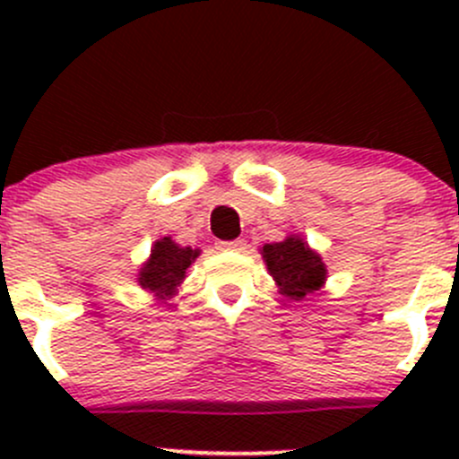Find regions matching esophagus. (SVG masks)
Returning <instances> with one entry per match:
<instances>
[{"instance_id": "1", "label": "esophagus", "mask_w": 459, "mask_h": 459, "mask_svg": "<svg viewBox=\"0 0 459 459\" xmlns=\"http://www.w3.org/2000/svg\"><path fill=\"white\" fill-rule=\"evenodd\" d=\"M220 248H224V251H247V239H230V242H220Z\"/></svg>"}]
</instances>
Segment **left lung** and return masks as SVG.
<instances>
[{
	"label": "left lung",
	"mask_w": 459,
	"mask_h": 459,
	"mask_svg": "<svg viewBox=\"0 0 459 459\" xmlns=\"http://www.w3.org/2000/svg\"><path fill=\"white\" fill-rule=\"evenodd\" d=\"M262 257L273 280L280 284L281 293L289 295L290 299H304L326 280V266L322 257L299 238L266 244L262 248Z\"/></svg>",
	"instance_id": "8db88e82"
}]
</instances>
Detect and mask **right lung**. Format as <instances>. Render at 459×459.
I'll return each mask as SVG.
<instances>
[{
    "mask_svg": "<svg viewBox=\"0 0 459 459\" xmlns=\"http://www.w3.org/2000/svg\"><path fill=\"white\" fill-rule=\"evenodd\" d=\"M200 255V251L178 247L170 238L160 239L152 247L151 259L140 271L142 289L155 293L160 299L170 298L184 280V273L191 266V262Z\"/></svg>",
    "mask_w": 459,
    "mask_h": 459,
    "instance_id": "obj_1",
    "label": "right lung"
}]
</instances>
